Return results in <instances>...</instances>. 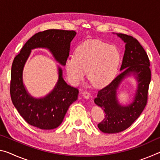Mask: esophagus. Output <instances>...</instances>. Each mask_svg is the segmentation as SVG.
<instances>
[{"mask_svg":"<svg viewBox=\"0 0 160 160\" xmlns=\"http://www.w3.org/2000/svg\"><path fill=\"white\" fill-rule=\"evenodd\" d=\"M82 94V96L84 98H85L87 99L90 98V93H89L88 91H84Z\"/></svg>","mask_w":160,"mask_h":160,"instance_id":"34e87169","label":"esophagus"}]
</instances>
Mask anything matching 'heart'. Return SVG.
<instances>
[{"instance_id": "1", "label": "heart", "mask_w": 160, "mask_h": 160, "mask_svg": "<svg viewBox=\"0 0 160 160\" xmlns=\"http://www.w3.org/2000/svg\"><path fill=\"white\" fill-rule=\"evenodd\" d=\"M120 61V53L116 47L92 40L76 48L75 57L66 59L65 68L72 85H79L88 71V79L94 86L102 88L116 76Z\"/></svg>"}]
</instances>
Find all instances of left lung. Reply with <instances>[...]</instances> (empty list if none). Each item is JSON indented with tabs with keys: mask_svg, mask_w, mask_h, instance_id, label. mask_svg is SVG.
I'll list each match as a JSON object with an SVG mask.
<instances>
[{
	"mask_svg": "<svg viewBox=\"0 0 160 160\" xmlns=\"http://www.w3.org/2000/svg\"><path fill=\"white\" fill-rule=\"evenodd\" d=\"M116 35L126 44L120 68L121 72L111 83L98 92L94 100L97 106L104 111L105 117L98 124V128L106 133L123 131L139 117L147 104L151 80L150 61L138 41L126 34L116 33ZM131 75L137 82L134 97L131 103L122 105L118 101L117 90L121 82Z\"/></svg>",
	"mask_w": 160,
	"mask_h": 160,
	"instance_id": "8db88e82",
	"label": "left lung"
}]
</instances>
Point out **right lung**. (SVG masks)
Listing matches in <instances>:
<instances>
[{"instance_id": "add662e5", "label": "right lung", "mask_w": 160, "mask_h": 160, "mask_svg": "<svg viewBox=\"0 0 160 160\" xmlns=\"http://www.w3.org/2000/svg\"><path fill=\"white\" fill-rule=\"evenodd\" d=\"M75 31L48 29L32 36L15 56L11 68L10 97L18 112L29 125L43 130L57 128L63 122L70 105L78 99V90L68 85L63 70L58 66V78L49 93L42 97L32 96L23 82V70L32 50L46 48L55 61L64 66L69 56Z\"/></svg>"}]
</instances>
